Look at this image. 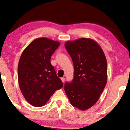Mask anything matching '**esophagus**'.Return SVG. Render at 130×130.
Here are the masks:
<instances>
[{"label": "esophagus", "mask_w": 130, "mask_h": 130, "mask_svg": "<svg viewBox=\"0 0 130 130\" xmlns=\"http://www.w3.org/2000/svg\"><path fill=\"white\" fill-rule=\"evenodd\" d=\"M61 81H62V83H64V81H65V78H64V77H62V78H61Z\"/></svg>", "instance_id": "obj_1"}]
</instances>
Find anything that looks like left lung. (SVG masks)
<instances>
[{"mask_svg":"<svg viewBox=\"0 0 130 130\" xmlns=\"http://www.w3.org/2000/svg\"><path fill=\"white\" fill-rule=\"evenodd\" d=\"M65 46L74 65V78L65 83V92L73 106L85 111L98 102L106 85V58L99 44L92 39L68 41Z\"/></svg>","mask_w":130,"mask_h":130,"instance_id":"obj_1","label":"left lung"}]
</instances>
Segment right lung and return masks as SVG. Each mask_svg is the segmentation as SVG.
Masks as SVG:
<instances>
[{
	"mask_svg": "<svg viewBox=\"0 0 130 130\" xmlns=\"http://www.w3.org/2000/svg\"><path fill=\"white\" fill-rule=\"evenodd\" d=\"M60 43L43 37L35 39L23 50L18 73L22 93L32 106L45 105L55 91L63 87L50 58Z\"/></svg>",
	"mask_w": 130,
	"mask_h": 130,
	"instance_id": "right-lung-1",
	"label": "right lung"
}]
</instances>
